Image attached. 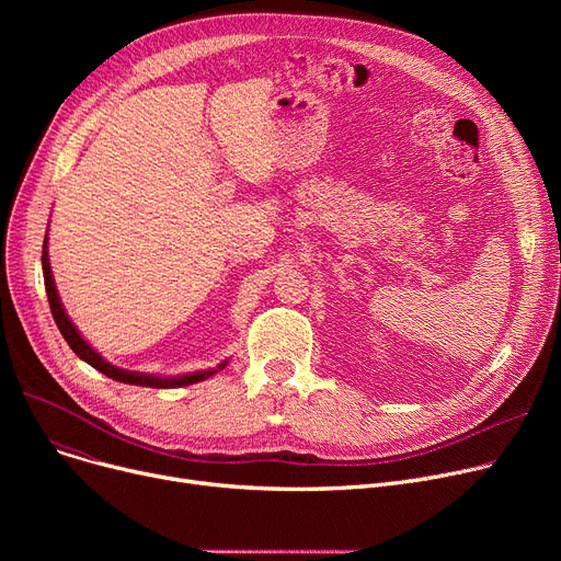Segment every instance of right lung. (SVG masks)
<instances>
[{"instance_id":"add662e5","label":"right lung","mask_w":561,"mask_h":561,"mask_svg":"<svg viewBox=\"0 0 561 561\" xmlns=\"http://www.w3.org/2000/svg\"><path fill=\"white\" fill-rule=\"evenodd\" d=\"M43 277H45V290H47L49 309H51V316H54V322H56L58 332L64 334V339L68 341V345L72 347V352H75L79 359H83L85 364H91L95 370H100L102 375H106V377H111L115 381H123V385H136V387H150V389H176V387L197 385V381L211 377L214 373H218V370H222L227 366V362H222L216 368L186 373V375H176V377H159V375H147V373L117 368V366L108 364L106 359H102L98 352L81 339L79 330L72 325V320L68 318V313H66V309L61 305V298H58L54 277H51V265H49V254H47V236H45V243H43Z\"/></svg>"}]
</instances>
